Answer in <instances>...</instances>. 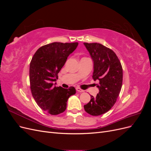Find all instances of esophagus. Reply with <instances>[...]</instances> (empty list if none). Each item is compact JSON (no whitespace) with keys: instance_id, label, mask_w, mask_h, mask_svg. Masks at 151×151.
Here are the masks:
<instances>
[{"instance_id":"obj_1","label":"esophagus","mask_w":151,"mask_h":151,"mask_svg":"<svg viewBox=\"0 0 151 151\" xmlns=\"http://www.w3.org/2000/svg\"><path fill=\"white\" fill-rule=\"evenodd\" d=\"M76 90L77 91H78V92H84V90L80 89L79 88H76Z\"/></svg>"}]
</instances>
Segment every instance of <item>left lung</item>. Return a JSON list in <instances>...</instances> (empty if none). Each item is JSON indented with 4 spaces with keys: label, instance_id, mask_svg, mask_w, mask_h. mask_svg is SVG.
<instances>
[{
    "label": "left lung",
    "instance_id": "1",
    "mask_svg": "<svg viewBox=\"0 0 151 151\" xmlns=\"http://www.w3.org/2000/svg\"><path fill=\"white\" fill-rule=\"evenodd\" d=\"M94 62L93 79L99 93L91 96L90 101L84 106L85 111L93 116L106 113L115 104L122 86L123 69L120 61L112 50L97 43H84Z\"/></svg>",
    "mask_w": 151,
    "mask_h": 151
}]
</instances>
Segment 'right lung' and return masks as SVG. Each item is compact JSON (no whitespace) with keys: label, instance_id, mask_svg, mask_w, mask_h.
I'll return each mask as SVG.
<instances>
[{"label":"right lung","instance_id":"add662e5","mask_svg":"<svg viewBox=\"0 0 151 151\" xmlns=\"http://www.w3.org/2000/svg\"><path fill=\"white\" fill-rule=\"evenodd\" d=\"M77 45V42L47 44L38 48L32 57L29 65L31 94L40 108L50 115L64 111L68 98L76 93L74 87L64 89L53 83L58 79V72L67 57Z\"/></svg>","mask_w":151,"mask_h":151}]
</instances>
